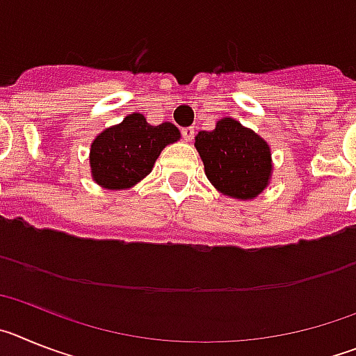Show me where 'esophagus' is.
Instances as JSON below:
<instances>
[{
	"mask_svg": "<svg viewBox=\"0 0 356 356\" xmlns=\"http://www.w3.org/2000/svg\"><path fill=\"white\" fill-rule=\"evenodd\" d=\"M194 128L193 127H188V128H181V135H184V140L185 143H191V140L194 139Z\"/></svg>",
	"mask_w": 356,
	"mask_h": 356,
	"instance_id": "34e87169",
	"label": "esophagus"
}]
</instances>
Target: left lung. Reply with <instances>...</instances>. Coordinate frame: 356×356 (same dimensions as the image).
I'll list each match as a JSON object with an SVG mask.
<instances>
[{"label":"left lung","mask_w":356,"mask_h":356,"mask_svg":"<svg viewBox=\"0 0 356 356\" xmlns=\"http://www.w3.org/2000/svg\"><path fill=\"white\" fill-rule=\"evenodd\" d=\"M194 146L207 178L225 196L253 200L269 185L273 171L269 144L235 119L222 118L212 131H200Z\"/></svg>","instance_id":"8db88e82"}]
</instances>
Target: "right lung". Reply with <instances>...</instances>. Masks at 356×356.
<instances>
[{
    "instance_id": "add662e5",
    "label": "right lung",
    "mask_w": 356,
    "mask_h": 356,
    "mask_svg": "<svg viewBox=\"0 0 356 356\" xmlns=\"http://www.w3.org/2000/svg\"><path fill=\"white\" fill-rule=\"evenodd\" d=\"M178 139L180 130L171 122L151 127L143 114L127 115L90 144L92 180L110 191L134 187L149 175L160 151Z\"/></svg>"
}]
</instances>
